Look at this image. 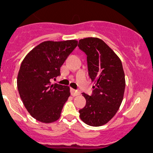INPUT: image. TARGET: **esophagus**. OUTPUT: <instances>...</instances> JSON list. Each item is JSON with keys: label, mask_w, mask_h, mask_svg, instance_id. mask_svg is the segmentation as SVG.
<instances>
[{"label": "esophagus", "mask_w": 153, "mask_h": 153, "mask_svg": "<svg viewBox=\"0 0 153 153\" xmlns=\"http://www.w3.org/2000/svg\"><path fill=\"white\" fill-rule=\"evenodd\" d=\"M70 92H71V95H72V96H77V95H80V91L78 90H76V89H70Z\"/></svg>", "instance_id": "obj_1"}]
</instances>
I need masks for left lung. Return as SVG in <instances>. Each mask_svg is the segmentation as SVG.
I'll list each match as a JSON object with an SVG mask.
<instances>
[{
	"mask_svg": "<svg viewBox=\"0 0 153 153\" xmlns=\"http://www.w3.org/2000/svg\"><path fill=\"white\" fill-rule=\"evenodd\" d=\"M78 47L87 56L89 78L95 84L92 95L82 93L86 104L79 110L80 118L89 126H102L113 118L123 101L126 83L122 63L98 38L81 39Z\"/></svg>",
	"mask_w": 153,
	"mask_h": 153,
	"instance_id": "left-lung-1",
	"label": "left lung"
}]
</instances>
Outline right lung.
<instances>
[{
	"label": "right lung",
	"mask_w": 153,
	"mask_h": 153,
	"mask_svg": "<svg viewBox=\"0 0 153 153\" xmlns=\"http://www.w3.org/2000/svg\"><path fill=\"white\" fill-rule=\"evenodd\" d=\"M78 41H47L41 43L26 55L18 78V92L29 113L42 123L59 119L64 104L70 95L69 86L51 84L61 75V67Z\"/></svg>",
	"instance_id": "right-lung-1"
}]
</instances>
